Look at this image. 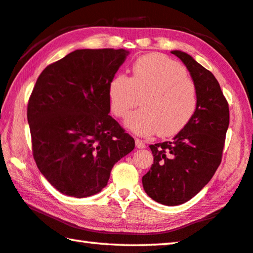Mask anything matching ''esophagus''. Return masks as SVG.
<instances>
[{
	"label": "esophagus",
	"mask_w": 253,
	"mask_h": 253,
	"mask_svg": "<svg viewBox=\"0 0 253 253\" xmlns=\"http://www.w3.org/2000/svg\"><path fill=\"white\" fill-rule=\"evenodd\" d=\"M135 145H136V148H138V149L147 148V145H145V143L143 142L142 140H140V139H135Z\"/></svg>",
	"instance_id": "34e87169"
}]
</instances>
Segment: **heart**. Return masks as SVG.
<instances>
[{
  "instance_id": "heart-1",
  "label": "heart",
  "mask_w": 253,
  "mask_h": 253,
  "mask_svg": "<svg viewBox=\"0 0 253 253\" xmlns=\"http://www.w3.org/2000/svg\"><path fill=\"white\" fill-rule=\"evenodd\" d=\"M110 110L124 118L138 103L141 106L126 120L129 130L140 135L158 133L161 138L178 134L197 110V86L178 62L152 53L139 57L131 68V77L117 74L109 83Z\"/></svg>"
}]
</instances>
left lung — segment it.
I'll list each match as a JSON object with an SVG mask.
<instances>
[{
    "label": "left lung",
    "mask_w": 253,
    "mask_h": 253,
    "mask_svg": "<svg viewBox=\"0 0 253 253\" xmlns=\"http://www.w3.org/2000/svg\"><path fill=\"white\" fill-rule=\"evenodd\" d=\"M187 66L197 86V110L172 141L150 145L151 169L144 191L161 205L179 206L206 187L221 163L229 126V105L214 75L185 52H171Z\"/></svg>",
    "instance_id": "obj_1"
}]
</instances>
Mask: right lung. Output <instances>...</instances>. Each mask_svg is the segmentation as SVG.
I'll return each instance as SVG.
<instances>
[{
  "instance_id": "obj_1",
  "label": "right lung",
  "mask_w": 253,
  "mask_h": 253,
  "mask_svg": "<svg viewBox=\"0 0 253 253\" xmlns=\"http://www.w3.org/2000/svg\"><path fill=\"white\" fill-rule=\"evenodd\" d=\"M127 55L123 48L75 50L37 80L28 104L33 157L61 193H99L113 166L134 149V139L109 115V83Z\"/></svg>"
}]
</instances>
